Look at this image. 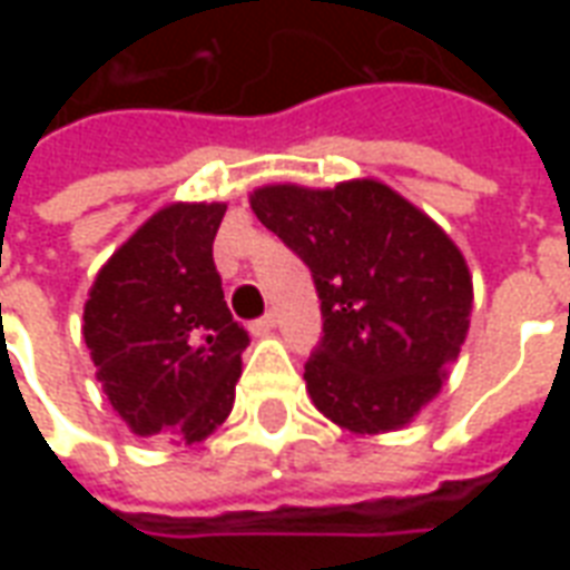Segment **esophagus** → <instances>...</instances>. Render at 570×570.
<instances>
[{"instance_id": "esophagus-1", "label": "esophagus", "mask_w": 570, "mask_h": 570, "mask_svg": "<svg viewBox=\"0 0 570 570\" xmlns=\"http://www.w3.org/2000/svg\"><path fill=\"white\" fill-rule=\"evenodd\" d=\"M274 326H277V314L274 311H268L265 317H259V321H253L249 323V330H253V335H265V333H272Z\"/></svg>"}]
</instances>
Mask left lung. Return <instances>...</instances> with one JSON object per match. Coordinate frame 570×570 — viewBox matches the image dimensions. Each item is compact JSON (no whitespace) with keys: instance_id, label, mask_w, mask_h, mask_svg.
Here are the masks:
<instances>
[{"instance_id":"left-lung-1","label":"left lung","mask_w":570,"mask_h":570,"mask_svg":"<svg viewBox=\"0 0 570 570\" xmlns=\"http://www.w3.org/2000/svg\"><path fill=\"white\" fill-rule=\"evenodd\" d=\"M249 207L317 286L323 338L305 363L314 406L351 433L406 428L440 394L470 330L461 249L379 179L262 186Z\"/></svg>"}]
</instances>
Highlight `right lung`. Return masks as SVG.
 Here are the masks:
<instances>
[{
  "mask_svg": "<svg viewBox=\"0 0 570 570\" xmlns=\"http://www.w3.org/2000/svg\"><path fill=\"white\" fill-rule=\"evenodd\" d=\"M223 216L225 204L161 207L112 253L85 302L97 382L146 440H207L235 406L249 335L213 265Z\"/></svg>",
  "mask_w": 570,
  "mask_h": 570,
  "instance_id": "obj_1",
  "label": "right lung"
}]
</instances>
